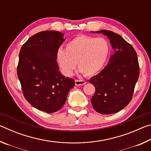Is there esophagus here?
Segmentation results:
<instances>
[{
	"mask_svg": "<svg viewBox=\"0 0 151 151\" xmlns=\"http://www.w3.org/2000/svg\"><path fill=\"white\" fill-rule=\"evenodd\" d=\"M86 84V82L83 80H75V85L76 86H82Z\"/></svg>",
	"mask_w": 151,
	"mask_h": 151,
	"instance_id": "34e87169",
	"label": "esophagus"
}]
</instances>
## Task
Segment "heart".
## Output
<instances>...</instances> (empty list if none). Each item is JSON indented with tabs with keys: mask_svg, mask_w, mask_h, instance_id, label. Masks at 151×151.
I'll return each mask as SVG.
<instances>
[{
	"mask_svg": "<svg viewBox=\"0 0 151 151\" xmlns=\"http://www.w3.org/2000/svg\"><path fill=\"white\" fill-rule=\"evenodd\" d=\"M110 52L109 43L104 38L78 35L67 42L65 50L57 51V58L65 75H73L77 63L81 73L92 76L103 69Z\"/></svg>",
	"mask_w": 151,
	"mask_h": 151,
	"instance_id": "obj_1",
	"label": "heart"
}]
</instances>
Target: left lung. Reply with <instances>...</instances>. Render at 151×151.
Wrapping results in <instances>:
<instances>
[{
  "instance_id": "left-lung-1",
  "label": "left lung",
  "mask_w": 151,
  "mask_h": 151,
  "mask_svg": "<svg viewBox=\"0 0 151 151\" xmlns=\"http://www.w3.org/2000/svg\"><path fill=\"white\" fill-rule=\"evenodd\" d=\"M108 38L114 54L101 72L89 80L95 87L92 105L102 114H114L131 101L139 76V66L134 48L121 36L110 30L91 31Z\"/></svg>"
}]
</instances>
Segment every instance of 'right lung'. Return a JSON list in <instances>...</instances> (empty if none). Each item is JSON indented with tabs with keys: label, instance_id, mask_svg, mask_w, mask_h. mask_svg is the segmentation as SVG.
<instances>
[{
	"label": "right lung",
	"instance_id": "add662e5",
	"mask_svg": "<svg viewBox=\"0 0 151 151\" xmlns=\"http://www.w3.org/2000/svg\"><path fill=\"white\" fill-rule=\"evenodd\" d=\"M64 34L46 30L34 35L22 45L17 75L27 101L47 113L58 111L65 104L73 78L60 73L57 54L65 41Z\"/></svg>",
	"mask_w": 151,
	"mask_h": 151
}]
</instances>
